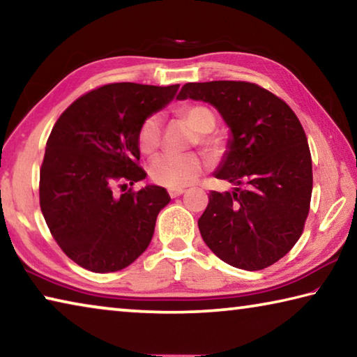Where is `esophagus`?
<instances>
[{"label": "esophagus", "instance_id": "obj_1", "mask_svg": "<svg viewBox=\"0 0 357 357\" xmlns=\"http://www.w3.org/2000/svg\"><path fill=\"white\" fill-rule=\"evenodd\" d=\"M183 193H184V189H168V195L172 198H176L179 195H183Z\"/></svg>", "mask_w": 357, "mask_h": 357}]
</instances>
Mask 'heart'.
Masks as SVG:
<instances>
[{
  "label": "heart",
  "mask_w": 357,
  "mask_h": 357,
  "mask_svg": "<svg viewBox=\"0 0 357 357\" xmlns=\"http://www.w3.org/2000/svg\"><path fill=\"white\" fill-rule=\"evenodd\" d=\"M181 114L198 132H204L200 137L202 144L208 148L215 146V137L206 134L215 126V114L209 107L203 104H189L181 108ZM137 143L143 154H153L160 146L162 118L159 113H151L142 121L137 132ZM208 167L209 159L203 153H164L151 162L149 174L157 184L170 187V189H181V187L192 184L204 170H208Z\"/></svg>",
  "instance_id": "heart-1"
}]
</instances>
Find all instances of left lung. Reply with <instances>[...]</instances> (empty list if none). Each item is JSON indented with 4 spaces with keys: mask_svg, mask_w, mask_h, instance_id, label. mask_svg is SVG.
<instances>
[{
    "mask_svg": "<svg viewBox=\"0 0 357 357\" xmlns=\"http://www.w3.org/2000/svg\"><path fill=\"white\" fill-rule=\"evenodd\" d=\"M187 98L214 105L233 134L215 176L238 187L209 192L198 219L202 238L234 268H268L298 243L310 211L312 155L302 124L257 83H185L178 99Z\"/></svg>",
    "mask_w": 357,
    "mask_h": 357,
    "instance_id": "8db88e82",
    "label": "left lung"
}]
</instances>
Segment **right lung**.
<instances>
[{
    "instance_id": "add662e5",
    "label": "right lung",
    "mask_w": 357,
    "mask_h": 357,
    "mask_svg": "<svg viewBox=\"0 0 357 357\" xmlns=\"http://www.w3.org/2000/svg\"><path fill=\"white\" fill-rule=\"evenodd\" d=\"M178 88L108 83L72 102L53 126L40 167V211L56 244L82 268L114 273L149 245L170 195L159 185L132 189L146 178L137 132Z\"/></svg>"
}]
</instances>
